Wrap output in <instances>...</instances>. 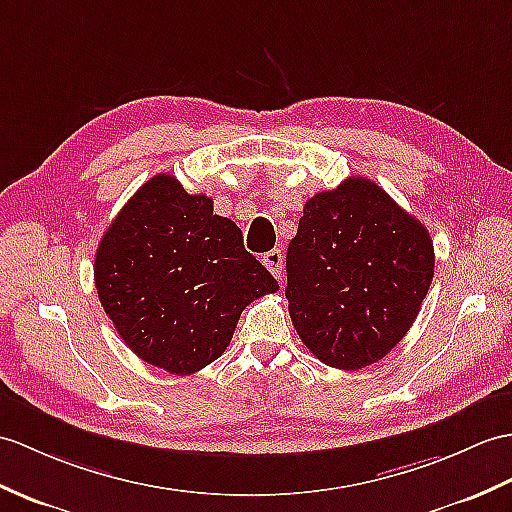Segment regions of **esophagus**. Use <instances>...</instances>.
Here are the masks:
<instances>
[{
  "label": "esophagus",
  "instance_id": "esophagus-1",
  "mask_svg": "<svg viewBox=\"0 0 512 512\" xmlns=\"http://www.w3.org/2000/svg\"><path fill=\"white\" fill-rule=\"evenodd\" d=\"M264 266L272 272V275H275L277 279L281 277V270H283V255H281V251L279 248H272V251H268L266 255H264Z\"/></svg>",
  "mask_w": 512,
  "mask_h": 512
}]
</instances>
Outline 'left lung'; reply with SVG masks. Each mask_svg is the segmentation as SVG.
<instances>
[{
	"instance_id": "left-lung-1",
	"label": "left lung",
	"mask_w": 512,
	"mask_h": 512,
	"mask_svg": "<svg viewBox=\"0 0 512 512\" xmlns=\"http://www.w3.org/2000/svg\"><path fill=\"white\" fill-rule=\"evenodd\" d=\"M285 270L305 347L327 366L358 371L408 334L434 277V246L382 187L351 176L305 202Z\"/></svg>"
}]
</instances>
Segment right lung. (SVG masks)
I'll list each match as a JSON object with an SVG mask.
<instances>
[{
    "mask_svg": "<svg viewBox=\"0 0 512 512\" xmlns=\"http://www.w3.org/2000/svg\"><path fill=\"white\" fill-rule=\"evenodd\" d=\"M93 277L130 351L172 375L218 360L244 307L279 290L244 248L240 227L172 174L152 176L117 213Z\"/></svg>",
    "mask_w": 512,
    "mask_h": 512,
    "instance_id": "right-lung-1",
    "label": "right lung"
}]
</instances>
